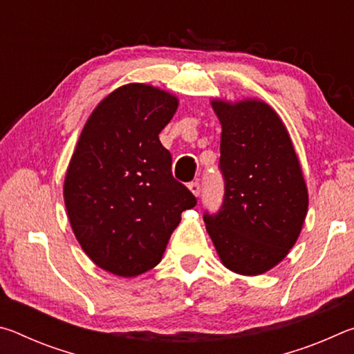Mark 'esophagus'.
<instances>
[{
  "instance_id": "34e87169",
  "label": "esophagus",
  "mask_w": 354,
  "mask_h": 354,
  "mask_svg": "<svg viewBox=\"0 0 354 354\" xmlns=\"http://www.w3.org/2000/svg\"><path fill=\"white\" fill-rule=\"evenodd\" d=\"M189 189H190V192H192V194H194L195 196H200V195H201V184H200L198 181L190 183V184H189Z\"/></svg>"
}]
</instances>
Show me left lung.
I'll list each match as a JSON object with an SVG mask.
<instances>
[{"label": "left lung", "mask_w": 354, "mask_h": 354, "mask_svg": "<svg viewBox=\"0 0 354 354\" xmlns=\"http://www.w3.org/2000/svg\"><path fill=\"white\" fill-rule=\"evenodd\" d=\"M221 123L218 169L225 194L203 215L223 266L241 274L270 270L295 245L308 212V189L287 129L257 100H215Z\"/></svg>", "instance_id": "1"}]
</instances>
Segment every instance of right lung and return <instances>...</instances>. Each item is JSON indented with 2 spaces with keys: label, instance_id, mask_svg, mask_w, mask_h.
<instances>
[{
  "label": "right lung",
  "instance_id": "1",
  "mask_svg": "<svg viewBox=\"0 0 354 354\" xmlns=\"http://www.w3.org/2000/svg\"><path fill=\"white\" fill-rule=\"evenodd\" d=\"M173 95L128 84L97 106L71 156L64 198L87 256L117 277L158 266L194 194L171 173L159 133L176 112Z\"/></svg>",
  "mask_w": 354,
  "mask_h": 354
}]
</instances>
